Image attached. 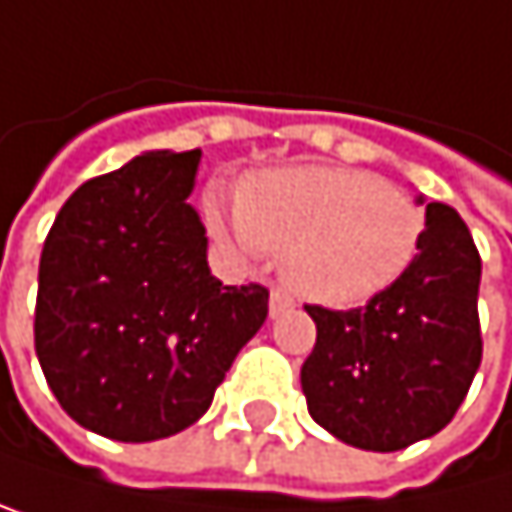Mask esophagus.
<instances>
[{"instance_id": "1", "label": "esophagus", "mask_w": 512, "mask_h": 512, "mask_svg": "<svg viewBox=\"0 0 512 512\" xmlns=\"http://www.w3.org/2000/svg\"><path fill=\"white\" fill-rule=\"evenodd\" d=\"M290 309H293V296H290L284 287H275V290H271V302H268L271 318H278V315H284V312H290Z\"/></svg>"}]
</instances>
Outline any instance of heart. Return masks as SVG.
<instances>
[{"label": "heart", "instance_id": "obj_1", "mask_svg": "<svg viewBox=\"0 0 512 512\" xmlns=\"http://www.w3.org/2000/svg\"><path fill=\"white\" fill-rule=\"evenodd\" d=\"M206 213L237 244L281 253L290 287L337 309L392 287L423 234L411 194L349 166L262 172L244 185L237 216H228L216 191L206 197Z\"/></svg>", "mask_w": 512, "mask_h": 512}]
</instances>
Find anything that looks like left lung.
I'll list each match as a JSON object with an SVG mask.
<instances>
[{
    "label": "left lung",
    "mask_w": 512,
    "mask_h": 512,
    "mask_svg": "<svg viewBox=\"0 0 512 512\" xmlns=\"http://www.w3.org/2000/svg\"><path fill=\"white\" fill-rule=\"evenodd\" d=\"M482 259L448 203H426L405 275L361 309L306 306L318 327L302 364L315 423L364 451H402L451 423L482 361Z\"/></svg>",
    "instance_id": "left-lung-1"
}]
</instances>
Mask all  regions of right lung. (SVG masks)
Returning <instances> with one entry per match:
<instances>
[{
    "label": "right lung",
    "mask_w": 512,
    "mask_h": 512,
    "mask_svg": "<svg viewBox=\"0 0 512 512\" xmlns=\"http://www.w3.org/2000/svg\"><path fill=\"white\" fill-rule=\"evenodd\" d=\"M197 163L200 151H148L89 179L45 237L36 355L61 408L98 436L182 433L268 315L262 284L210 275L188 203Z\"/></svg>",
    "instance_id": "add662e5"
}]
</instances>
